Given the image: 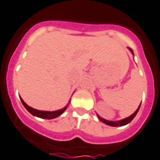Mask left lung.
<instances>
[{"instance_id": "left-lung-1", "label": "left lung", "mask_w": 160, "mask_h": 160, "mask_svg": "<svg viewBox=\"0 0 160 160\" xmlns=\"http://www.w3.org/2000/svg\"><path fill=\"white\" fill-rule=\"evenodd\" d=\"M128 49H129V51H130L131 52H132V55H133L132 50V49H131V48H129V47H128ZM141 104H142V103H141ZM140 107H141V105H140L139 107L137 108V110H136V111L134 112V113H133L132 114V115L129 116L128 118H124V119L119 120V121H109V120H106V119H105V118H101V116H99L98 114H97V113H96V114H97V117H98L99 119L101 120V121L102 122L105 123V124L109 125V126H112V127H118V126L121 127V126H124V125H126V124H128V123H129V122H130L131 121H132V120L133 119V118H135V116L137 115V112H138V110H139Z\"/></svg>"}]
</instances>
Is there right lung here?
Segmentation results:
<instances>
[{"label":"right lung","instance_id":"add662e5","mask_svg":"<svg viewBox=\"0 0 160 160\" xmlns=\"http://www.w3.org/2000/svg\"><path fill=\"white\" fill-rule=\"evenodd\" d=\"M21 100V102L23 105V106L26 108L28 111L31 114H32L33 116H36V117H38V118H45V119H52V118H57L58 116L61 115L62 113H64L65 111V109L68 108V105H69V103L70 101L68 102V104L66 105L64 108L61 109H59V110H55V111H42V110H38V109H33V108H32V107L28 106V105L23 101V99L19 97Z\"/></svg>","mask_w":160,"mask_h":160}]
</instances>
